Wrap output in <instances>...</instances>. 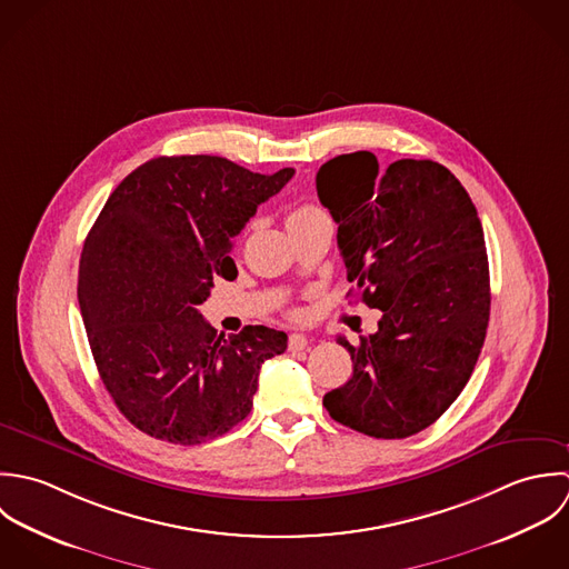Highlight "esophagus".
I'll list each match as a JSON object with an SVG mask.
<instances>
[{
    "label": "esophagus",
    "mask_w": 569,
    "mask_h": 569,
    "mask_svg": "<svg viewBox=\"0 0 569 569\" xmlns=\"http://www.w3.org/2000/svg\"><path fill=\"white\" fill-rule=\"evenodd\" d=\"M308 345V337H303V335H290V339H288V347L292 349V351H297V349H303Z\"/></svg>",
    "instance_id": "1"
}]
</instances>
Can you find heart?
<instances>
[{
    "label": "heart",
    "instance_id": "heart-1",
    "mask_svg": "<svg viewBox=\"0 0 569 569\" xmlns=\"http://www.w3.org/2000/svg\"><path fill=\"white\" fill-rule=\"evenodd\" d=\"M319 218H328L326 211L319 209V207H315V204L303 202V204H297V207L288 213L286 224H288V228L299 227V224H306V222H312V220H319Z\"/></svg>",
    "mask_w": 569,
    "mask_h": 569
}]
</instances>
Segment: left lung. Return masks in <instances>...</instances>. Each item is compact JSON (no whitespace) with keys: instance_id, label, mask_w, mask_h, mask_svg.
<instances>
[{"instance_id":"obj_1","label":"left lung","mask_w":569,"mask_h":569,"mask_svg":"<svg viewBox=\"0 0 569 569\" xmlns=\"http://www.w3.org/2000/svg\"><path fill=\"white\" fill-rule=\"evenodd\" d=\"M339 224L347 279L382 310L378 332L349 345L351 378L323 407L345 427L402 440L431 427L466 387L490 317L488 254L477 209L433 160L342 153L317 173Z\"/></svg>"}]
</instances>
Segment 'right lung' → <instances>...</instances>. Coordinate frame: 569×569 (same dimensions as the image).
<instances>
[{
	"label": "right lung",
	"mask_w": 569,
	"mask_h": 569,
	"mask_svg": "<svg viewBox=\"0 0 569 569\" xmlns=\"http://www.w3.org/2000/svg\"><path fill=\"white\" fill-rule=\"evenodd\" d=\"M295 176L252 173L220 156H160L106 202L79 266V306L101 380L142 433L182 447L237 427L263 360L288 337L263 326L218 337L198 306L237 277L232 237Z\"/></svg>",
	"instance_id": "add662e5"
}]
</instances>
